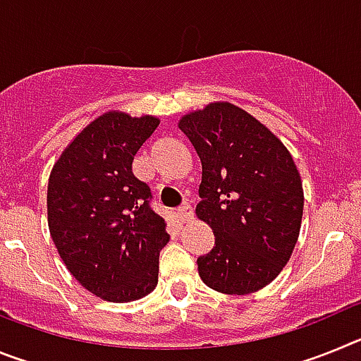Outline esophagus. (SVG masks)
<instances>
[{
	"mask_svg": "<svg viewBox=\"0 0 361 361\" xmlns=\"http://www.w3.org/2000/svg\"><path fill=\"white\" fill-rule=\"evenodd\" d=\"M193 216V209H191L190 204H184L183 208L177 209V219L178 222H188V220Z\"/></svg>",
	"mask_w": 361,
	"mask_h": 361,
	"instance_id": "esophagus-1",
	"label": "esophagus"
}]
</instances>
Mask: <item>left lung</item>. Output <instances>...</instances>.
I'll list each match as a JSON object with an SVG mask.
<instances>
[{
	"instance_id": "1",
	"label": "left lung",
	"mask_w": 361,
	"mask_h": 361,
	"mask_svg": "<svg viewBox=\"0 0 361 361\" xmlns=\"http://www.w3.org/2000/svg\"><path fill=\"white\" fill-rule=\"evenodd\" d=\"M202 164L197 216L215 235L197 258L208 288L247 295L266 288L298 240L304 190L288 148L231 103H212L178 121Z\"/></svg>"
}]
</instances>
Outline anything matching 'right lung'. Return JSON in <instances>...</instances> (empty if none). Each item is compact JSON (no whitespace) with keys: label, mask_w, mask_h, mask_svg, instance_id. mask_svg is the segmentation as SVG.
<instances>
[{"label":"right lung","mask_w":361,"mask_h":361,"mask_svg":"<svg viewBox=\"0 0 361 361\" xmlns=\"http://www.w3.org/2000/svg\"><path fill=\"white\" fill-rule=\"evenodd\" d=\"M157 117L108 111L92 121L54 164L49 229L66 269L108 302H132L159 282V253L170 235L149 206L148 184L132 173L133 155Z\"/></svg>","instance_id":"right-lung-1"}]
</instances>
